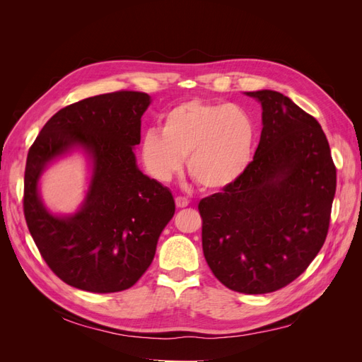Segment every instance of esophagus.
<instances>
[{"mask_svg": "<svg viewBox=\"0 0 362 362\" xmlns=\"http://www.w3.org/2000/svg\"><path fill=\"white\" fill-rule=\"evenodd\" d=\"M175 205H177V208H185L189 205V199L184 198V196H177L175 198Z\"/></svg>", "mask_w": 362, "mask_h": 362, "instance_id": "esophagus-1", "label": "esophagus"}]
</instances>
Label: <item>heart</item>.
<instances>
[{"instance_id":"obj_1","label":"heart","mask_w":362,"mask_h":362,"mask_svg":"<svg viewBox=\"0 0 362 362\" xmlns=\"http://www.w3.org/2000/svg\"><path fill=\"white\" fill-rule=\"evenodd\" d=\"M254 144V120L243 108L194 98L164 113L161 131H146L140 158L152 178L169 182L187 157L190 178L201 189L214 192L242 177Z\"/></svg>"}]
</instances>
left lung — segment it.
<instances>
[{"label":"left lung","mask_w":362,"mask_h":362,"mask_svg":"<svg viewBox=\"0 0 362 362\" xmlns=\"http://www.w3.org/2000/svg\"><path fill=\"white\" fill-rule=\"evenodd\" d=\"M262 107L254 160L235 182L201 199L202 250L225 287L264 294L288 286L329 229L337 169L315 117L275 90L246 92Z\"/></svg>","instance_id":"left-lung-1"}]
</instances>
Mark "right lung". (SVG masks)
Masks as SVG:
<instances>
[{
    "mask_svg": "<svg viewBox=\"0 0 362 362\" xmlns=\"http://www.w3.org/2000/svg\"><path fill=\"white\" fill-rule=\"evenodd\" d=\"M148 93L119 90L62 108L31 145L24 177V216L42 258L68 286L90 293L122 291L141 278L161 231L175 213L168 187L141 173L140 144ZM81 146L94 160L91 187L74 216H52L37 182L51 160Z\"/></svg>",
    "mask_w": 362,
    "mask_h": 362,
    "instance_id": "add662e5",
    "label": "right lung"
}]
</instances>
